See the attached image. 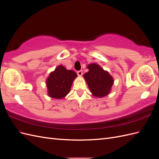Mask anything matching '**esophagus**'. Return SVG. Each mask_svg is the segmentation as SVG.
Wrapping results in <instances>:
<instances>
[{
    "mask_svg": "<svg viewBox=\"0 0 159 159\" xmlns=\"http://www.w3.org/2000/svg\"><path fill=\"white\" fill-rule=\"evenodd\" d=\"M77 74H78V76H81V75H82V74H83V71H82V70H80V71H78V72H77Z\"/></svg>",
    "mask_w": 159,
    "mask_h": 159,
    "instance_id": "esophagus-1",
    "label": "esophagus"
}]
</instances>
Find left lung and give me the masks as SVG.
<instances>
[{"mask_svg": "<svg viewBox=\"0 0 159 159\" xmlns=\"http://www.w3.org/2000/svg\"><path fill=\"white\" fill-rule=\"evenodd\" d=\"M89 71L84 75L90 92L95 98H103L110 93L114 83L113 77L99 65L93 63L87 66Z\"/></svg>", "mask_w": 159, "mask_h": 159, "instance_id": "left-lung-1", "label": "left lung"}]
</instances>
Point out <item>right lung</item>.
Here are the masks:
<instances>
[{
	"mask_svg": "<svg viewBox=\"0 0 159 159\" xmlns=\"http://www.w3.org/2000/svg\"><path fill=\"white\" fill-rule=\"evenodd\" d=\"M77 74L73 70H67L64 66H57L50 72L46 81L48 95L54 99H63L70 93L71 85Z\"/></svg>",
	"mask_w": 159,
	"mask_h": 159,
	"instance_id": "right-lung-1",
	"label": "right lung"
}]
</instances>
